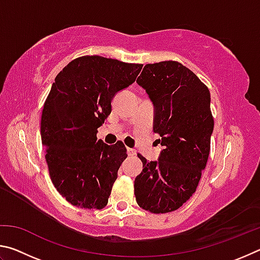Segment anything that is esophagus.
<instances>
[{"mask_svg":"<svg viewBox=\"0 0 260 260\" xmlns=\"http://www.w3.org/2000/svg\"><path fill=\"white\" fill-rule=\"evenodd\" d=\"M126 150H127V155H128L129 157H133V156H135V155H136V150H135V149L127 148Z\"/></svg>","mask_w":260,"mask_h":260,"instance_id":"obj_1","label":"esophagus"}]
</instances>
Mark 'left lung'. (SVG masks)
<instances>
[{"instance_id":"obj_1","label":"left lung","mask_w":260,"mask_h":260,"mask_svg":"<svg viewBox=\"0 0 260 260\" xmlns=\"http://www.w3.org/2000/svg\"><path fill=\"white\" fill-rule=\"evenodd\" d=\"M136 82L155 108L153 132L164 149L159 159L148 161L134 181L140 208L151 213L178 210L196 191L210 153L213 117L209 88L181 63L147 64Z\"/></svg>"}]
</instances>
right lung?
Wrapping results in <instances>:
<instances>
[{"label":"right lung","mask_w":260,"mask_h":260,"mask_svg":"<svg viewBox=\"0 0 260 260\" xmlns=\"http://www.w3.org/2000/svg\"><path fill=\"white\" fill-rule=\"evenodd\" d=\"M142 67L82 56L55 78L43 105L41 139L51 181L74 206L101 210L108 204L127 150L121 141L108 146L96 133L111 113L113 96L135 81Z\"/></svg>","instance_id":"right-lung-1"}]
</instances>
